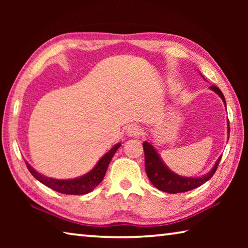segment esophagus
Here are the masks:
<instances>
[{
    "instance_id": "obj_1",
    "label": "esophagus",
    "mask_w": 248,
    "mask_h": 248,
    "mask_svg": "<svg viewBox=\"0 0 248 248\" xmlns=\"http://www.w3.org/2000/svg\"><path fill=\"white\" fill-rule=\"evenodd\" d=\"M125 133H127V136H129V137H134V138L139 137L141 134V128L139 127V125H136V124L129 125Z\"/></svg>"
}]
</instances>
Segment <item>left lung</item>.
Listing matches in <instances>:
<instances>
[{
  "label": "left lung",
  "mask_w": 248,
  "mask_h": 248,
  "mask_svg": "<svg viewBox=\"0 0 248 248\" xmlns=\"http://www.w3.org/2000/svg\"><path fill=\"white\" fill-rule=\"evenodd\" d=\"M202 77V75H201ZM203 78V77H202ZM210 90L215 92L220 96L223 100V103L226 107L224 95L217 86H210ZM228 134L230 137V124L228 121ZM228 137V138H229ZM229 140V139H228ZM143 150H144V157H145V171L146 175L155 187L161 191L169 192V194H178V192H186L191 189H195L197 187H200L205 182L212 177L213 174L216 173L219 165V162L222 157L217 158L215 166L212 167L210 171L207 174L201 176V177H185V176L177 175L174 171H171L169 167H167L162 158L159 157L158 153L156 152L154 146L148 141L143 142Z\"/></svg>",
  "instance_id": "obj_1"
}]
</instances>
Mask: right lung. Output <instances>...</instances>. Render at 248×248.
Listing matches in <instances>:
<instances>
[{
  "instance_id": "add662e5",
  "label": "right lung",
  "mask_w": 248,
  "mask_h": 248,
  "mask_svg": "<svg viewBox=\"0 0 248 248\" xmlns=\"http://www.w3.org/2000/svg\"><path fill=\"white\" fill-rule=\"evenodd\" d=\"M120 145V143L115 144L114 148L110 151H108L97 162V164L94 166V169L90 170L89 173L81 176V177H77L73 179H56L47 177V176H44L38 173V171H36L27 162L26 165L28 170L31 171V174L33 177L37 180H39L41 184L51 188V189L64 195H85L97 187L100 182H102L103 178L105 177V174H106L109 163H110L112 156H114L116 151L119 149Z\"/></svg>"
}]
</instances>
